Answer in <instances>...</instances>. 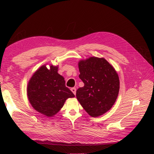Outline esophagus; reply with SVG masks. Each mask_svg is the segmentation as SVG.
I'll use <instances>...</instances> for the list:
<instances>
[{
    "instance_id": "1",
    "label": "esophagus",
    "mask_w": 154,
    "mask_h": 154,
    "mask_svg": "<svg viewBox=\"0 0 154 154\" xmlns=\"http://www.w3.org/2000/svg\"><path fill=\"white\" fill-rule=\"evenodd\" d=\"M71 91L73 92V94L75 95L76 94V88H74V87H73V88H71Z\"/></svg>"
}]
</instances>
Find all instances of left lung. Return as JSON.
<instances>
[{"instance_id": "left-lung-1", "label": "left lung", "mask_w": 154, "mask_h": 154, "mask_svg": "<svg viewBox=\"0 0 154 154\" xmlns=\"http://www.w3.org/2000/svg\"><path fill=\"white\" fill-rule=\"evenodd\" d=\"M79 77L84 86L76 91V97L91 117L108 112L117 99L119 79L115 69L104 58L91 57L78 62Z\"/></svg>"}]
</instances>
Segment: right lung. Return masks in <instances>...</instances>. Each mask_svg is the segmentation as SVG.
<instances>
[{
	"mask_svg": "<svg viewBox=\"0 0 154 154\" xmlns=\"http://www.w3.org/2000/svg\"><path fill=\"white\" fill-rule=\"evenodd\" d=\"M43 65L30 78L27 96L35 110L47 117H53L61 109L66 100L74 95L66 87L64 78L58 73V66Z\"/></svg>",
	"mask_w": 154,
	"mask_h": 154,
	"instance_id": "add662e5",
	"label": "right lung"
}]
</instances>
